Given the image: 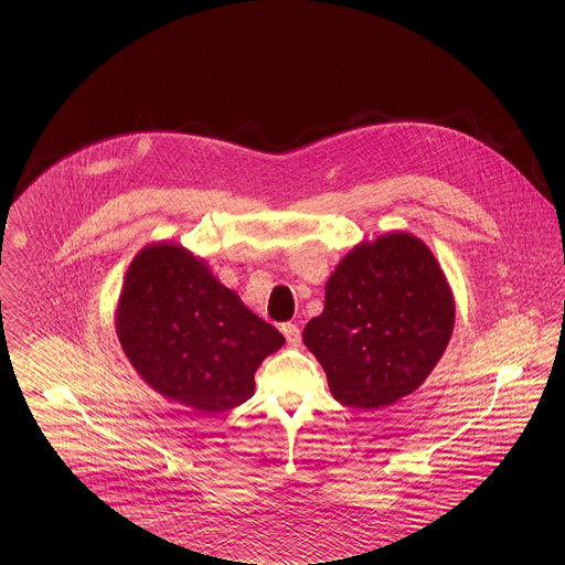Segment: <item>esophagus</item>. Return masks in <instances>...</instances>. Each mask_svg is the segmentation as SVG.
Segmentation results:
<instances>
[{
	"label": "esophagus",
	"mask_w": 565,
	"mask_h": 565,
	"mask_svg": "<svg viewBox=\"0 0 565 565\" xmlns=\"http://www.w3.org/2000/svg\"><path fill=\"white\" fill-rule=\"evenodd\" d=\"M281 332H284V337H286L290 348H298L300 345V330H298L296 323H284Z\"/></svg>",
	"instance_id": "1"
}]
</instances>
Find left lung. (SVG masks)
<instances>
[{"instance_id": "left-lung-1", "label": "left lung", "mask_w": 565, "mask_h": 565, "mask_svg": "<svg viewBox=\"0 0 565 565\" xmlns=\"http://www.w3.org/2000/svg\"><path fill=\"white\" fill-rule=\"evenodd\" d=\"M302 341L339 403L376 411L413 394L454 334L456 300L430 247L394 231L358 243L326 281Z\"/></svg>"}]
</instances>
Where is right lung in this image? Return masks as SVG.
Instances as JSON below:
<instances>
[{
  "instance_id": "add662e5",
  "label": "right lung",
  "mask_w": 565,
  "mask_h": 565,
  "mask_svg": "<svg viewBox=\"0 0 565 565\" xmlns=\"http://www.w3.org/2000/svg\"><path fill=\"white\" fill-rule=\"evenodd\" d=\"M114 316L137 375L169 403L201 413L249 401L258 366L286 343L178 243L139 249Z\"/></svg>"
}]
</instances>
